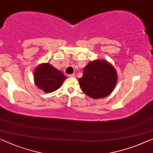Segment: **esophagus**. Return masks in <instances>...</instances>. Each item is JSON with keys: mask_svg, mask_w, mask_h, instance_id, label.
I'll return each mask as SVG.
<instances>
[{"mask_svg": "<svg viewBox=\"0 0 153 153\" xmlns=\"http://www.w3.org/2000/svg\"><path fill=\"white\" fill-rule=\"evenodd\" d=\"M68 77H74L75 76V74H68Z\"/></svg>", "mask_w": 153, "mask_h": 153, "instance_id": "obj_1", "label": "esophagus"}]
</instances>
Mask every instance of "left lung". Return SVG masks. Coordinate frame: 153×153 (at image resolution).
Returning a JSON list of instances; mask_svg holds the SVG:
<instances>
[{"label": "left lung", "mask_w": 153, "mask_h": 153, "mask_svg": "<svg viewBox=\"0 0 153 153\" xmlns=\"http://www.w3.org/2000/svg\"><path fill=\"white\" fill-rule=\"evenodd\" d=\"M82 91L94 99L105 98L111 94L117 83L114 67L105 60H95L84 68L83 74L79 79Z\"/></svg>", "instance_id": "obj_1"}]
</instances>
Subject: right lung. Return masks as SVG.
Returning a JSON list of instances; mask_svg holds the SVG:
<instances>
[{
    "label": "right lung",
    "mask_w": 153,
    "mask_h": 153,
    "mask_svg": "<svg viewBox=\"0 0 153 153\" xmlns=\"http://www.w3.org/2000/svg\"><path fill=\"white\" fill-rule=\"evenodd\" d=\"M66 76L48 63H42L34 72L35 84L46 93L53 92L60 88Z\"/></svg>",
    "instance_id": "right-lung-1"
}]
</instances>
